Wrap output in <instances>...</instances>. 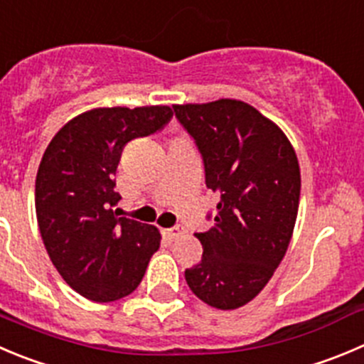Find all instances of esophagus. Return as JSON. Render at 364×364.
Listing matches in <instances>:
<instances>
[{
    "mask_svg": "<svg viewBox=\"0 0 364 364\" xmlns=\"http://www.w3.org/2000/svg\"><path fill=\"white\" fill-rule=\"evenodd\" d=\"M184 230V227H182V225H176V227H171V228H164V230H162V234H164L166 237H168V240H173V237H176L180 234V232Z\"/></svg>",
    "mask_w": 364,
    "mask_h": 364,
    "instance_id": "1",
    "label": "esophagus"
}]
</instances>
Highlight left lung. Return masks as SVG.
I'll list each match as a JSON object with an SVG mask.
<instances>
[{"label":"left lung","mask_w":364,"mask_h":364,"mask_svg":"<svg viewBox=\"0 0 364 364\" xmlns=\"http://www.w3.org/2000/svg\"><path fill=\"white\" fill-rule=\"evenodd\" d=\"M220 196L214 227L195 234L202 261L186 269L191 291L216 309L261 293L291 241L300 200L299 159L273 121L240 100L173 105Z\"/></svg>","instance_id":"obj_1"}]
</instances>
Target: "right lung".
Segmentation results:
<instances>
[{
	"label": "right lung",
	"instance_id": "obj_1",
	"mask_svg": "<svg viewBox=\"0 0 364 364\" xmlns=\"http://www.w3.org/2000/svg\"><path fill=\"white\" fill-rule=\"evenodd\" d=\"M171 117L166 105L92 109L65 123L44 151L36 178L41 236L62 279L92 302L130 295L159 250L154 225L114 210V175L127 143Z\"/></svg>",
	"mask_w": 364,
	"mask_h": 364
}]
</instances>
